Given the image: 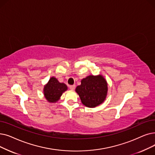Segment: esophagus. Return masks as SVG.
Instances as JSON below:
<instances>
[{"label": "esophagus", "instance_id": "obj_1", "mask_svg": "<svg viewBox=\"0 0 155 155\" xmlns=\"http://www.w3.org/2000/svg\"><path fill=\"white\" fill-rule=\"evenodd\" d=\"M69 87H70V89H71V90H74L75 89V85H70L69 86Z\"/></svg>", "mask_w": 155, "mask_h": 155}]
</instances>
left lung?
<instances>
[{
  "instance_id": "left-lung-1",
  "label": "left lung",
  "mask_w": 155,
  "mask_h": 155,
  "mask_svg": "<svg viewBox=\"0 0 155 155\" xmlns=\"http://www.w3.org/2000/svg\"><path fill=\"white\" fill-rule=\"evenodd\" d=\"M75 91L84 105L95 107L106 99L107 84L102 75H89L81 80V85L77 87Z\"/></svg>"
}]
</instances>
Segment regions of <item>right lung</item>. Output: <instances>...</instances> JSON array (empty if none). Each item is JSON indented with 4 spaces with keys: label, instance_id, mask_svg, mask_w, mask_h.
Returning <instances> with one entry per match:
<instances>
[{
    "label": "right lung",
    "instance_id": "add662e5",
    "mask_svg": "<svg viewBox=\"0 0 155 155\" xmlns=\"http://www.w3.org/2000/svg\"><path fill=\"white\" fill-rule=\"evenodd\" d=\"M68 87L64 83H60L55 77H51L44 88V94L49 103H56Z\"/></svg>",
    "mask_w": 155,
    "mask_h": 155
}]
</instances>
